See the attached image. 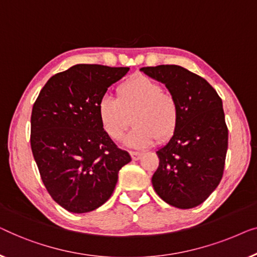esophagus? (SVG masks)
Instances as JSON below:
<instances>
[{
	"mask_svg": "<svg viewBox=\"0 0 257 257\" xmlns=\"http://www.w3.org/2000/svg\"><path fill=\"white\" fill-rule=\"evenodd\" d=\"M130 156L134 161H139L141 156H142V153H139V151H130Z\"/></svg>",
	"mask_w": 257,
	"mask_h": 257,
	"instance_id": "34e87169",
	"label": "esophagus"
}]
</instances>
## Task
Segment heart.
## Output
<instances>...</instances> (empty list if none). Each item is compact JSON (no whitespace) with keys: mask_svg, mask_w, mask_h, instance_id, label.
Listing matches in <instances>:
<instances>
[{"mask_svg":"<svg viewBox=\"0 0 257 257\" xmlns=\"http://www.w3.org/2000/svg\"><path fill=\"white\" fill-rule=\"evenodd\" d=\"M124 144L143 148L155 140L166 141L179 123V106L175 96L163 92V86L147 75H135L117 87V99L104 95L97 103L101 127L114 141H120L130 124Z\"/></svg>","mask_w":257,"mask_h":257,"instance_id":"b5f03b06","label":"heart"}]
</instances>
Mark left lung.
Masks as SVG:
<instances>
[{
    "mask_svg": "<svg viewBox=\"0 0 257 257\" xmlns=\"http://www.w3.org/2000/svg\"><path fill=\"white\" fill-rule=\"evenodd\" d=\"M141 71L164 84L179 106L178 127L156 153L160 165L151 179L154 189L173 207H196L223 175L228 129L221 97L204 78L178 65Z\"/></svg>",
    "mask_w": 257,
    "mask_h": 257,
    "instance_id": "left-lung-1",
    "label": "left lung"
}]
</instances>
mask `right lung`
Segmentation results:
<instances>
[{"label":"right lung","mask_w":257,"mask_h":257,"mask_svg":"<svg viewBox=\"0 0 257 257\" xmlns=\"http://www.w3.org/2000/svg\"><path fill=\"white\" fill-rule=\"evenodd\" d=\"M129 67L79 64L49 79L31 113V150L57 204L72 213L109 199L132 158L101 127L97 103Z\"/></svg>","instance_id":"right-lung-1"}]
</instances>
